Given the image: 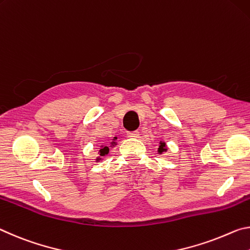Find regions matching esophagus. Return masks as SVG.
<instances>
[{"label":"esophagus","instance_id":"1","mask_svg":"<svg viewBox=\"0 0 250 250\" xmlns=\"http://www.w3.org/2000/svg\"><path fill=\"white\" fill-rule=\"evenodd\" d=\"M127 136L133 137V138H137V137H140V132H138V130H135V132H128Z\"/></svg>","mask_w":250,"mask_h":250}]
</instances>
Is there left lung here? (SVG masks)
<instances>
[{
	"mask_svg": "<svg viewBox=\"0 0 250 250\" xmlns=\"http://www.w3.org/2000/svg\"><path fill=\"white\" fill-rule=\"evenodd\" d=\"M158 154H163L164 152H167V147H166V143L161 141L159 142V147H158Z\"/></svg>",
	"mask_w": 250,
	"mask_h": 250,
	"instance_id": "1",
	"label": "left lung"
}]
</instances>
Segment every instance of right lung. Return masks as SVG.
<instances>
[{
	"label": "right lung",
	"instance_id": "right-lung-1",
	"mask_svg": "<svg viewBox=\"0 0 250 250\" xmlns=\"http://www.w3.org/2000/svg\"><path fill=\"white\" fill-rule=\"evenodd\" d=\"M116 140H117V137H114L113 141L109 142L110 147H113V146L116 145ZM108 147H109V146H107V145H102V146L100 147V152H98V154H100V156H98V157L96 158V162L101 161L102 157H104V156H106V155L108 154V152H109Z\"/></svg>",
	"mask_w": 250,
	"mask_h": 250
}]
</instances>
